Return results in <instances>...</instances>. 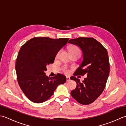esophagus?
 Instances as JSON below:
<instances>
[{
	"instance_id": "esophagus-1",
	"label": "esophagus",
	"mask_w": 126,
	"mask_h": 126,
	"mask_svg": "<svg viewBox=\"0 0 126 126\" xmlns=\"http://www.w3.org/2000/svg\"><path fill=\"white\" fill-rule=\"evenodd\" d=\"M70 80V78L69 77H66V81H69Z\"/></svg>"
}]
</instances>
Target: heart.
Here are the masks:
<instances>
[{
  "label": "heart",
  "instance_id": "b5f03b06",
  "mask_svg": "<svg viewBox=\"0 0 126 126\" xmlns=\"http://www.w3.org/2000/svg\"><path fill=\"white\" fill-rule=\"evenodd\" d=\"M70 52H79L80 53V50L77 47H71L70 49ZM63 71L65 73L68 74L70 72V71H69L68 68L67 67H63Z\"/></svg>",
  "mask_w": 126,
  "mask_h": 126
}]
</instances>
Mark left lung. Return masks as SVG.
<instances>
[{
    "mask_svg": "<svg viewBox=\"0 0 126 126\" xmlns=\"http://www.w3.org/2000/svg\"><path fill=\"white\" fill-rule=\"evenodd\" d=\"M68 43L78 46L83 53L80 65L70 78L77 83L71 96L81 104H91L103 91L108 78L110 66L107 50L94 38L79 37L70 40ZM77 75L87 77L81 82L75 77Z\"/></svg>",
    "mask_w": 126,
    "mask_h": 126,
    "instance_id": "obj_1",
    "label": "left lung"
}]
</instances>
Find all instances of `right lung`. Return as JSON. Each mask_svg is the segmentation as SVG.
Listing matches in <instances>:
<instances>
[{"instance_id":"right-lung-1","label":"right lung","mask_w":126,"mask_h":126,"mask_svg":"<svg viewBox=\"0 0 126 126\" xmlns=\"http://www.w3.org/2000/svg\"><path fill=\"white\" fill-rule=\"evenodd\" d=\"M68 38L52 39L34 37L28 41L19 51L16 63L17 81L27 98L36 103L44 102L52 96L60 84L66 81L62 74L50 78L46 76L47 65L53 63Z\"/></svg>"}]
</instances>
